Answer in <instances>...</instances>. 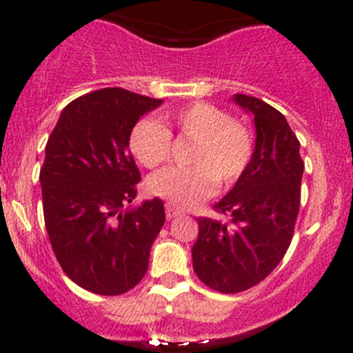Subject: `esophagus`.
Returning <instances> with one entry per match:
<instances>
[{
    "mask_svg": "<svg viewBox=\"0 0 353 353\" xmlns=\"http://www.w3.org/2000/svg\"><path fill=\"white\" fill-rule=\"evenodd\" d=\"M181 210L179 208H176V206H172V205H169V203H167L165 205V215H167V219H176V216H179L181 215Z\"/></svg>",
    "mask_w": 353,
    "mask_h": 353,
    "instance_id": "obj_1",
    "label": "esophagus"
}]
</instances>
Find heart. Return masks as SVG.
I'll list each match as a JSON object with an SVG mask.
<instances>
[{
    "mask_svg": "<svg viewBox=\"0 0 353 353\" xmlns=\"http://www.w3.org/2000/svg\"><path fill=\"white\" fill-rule=\"evenodd\" d=\"M191 140L186 167H169L148 179V191L169 205L188 208L213 194L227 191L244 176L254 155V138L241 121L225 109L208 102H194L163 114L162 124L141 119L130 134L134 159L147 169L169 160L172 137Z\"/></svg>",
    "mask_w": 353,
    "mask_h": 353,
    "instance_id": "heart-1",
    "label": "heart"
}]
</instances>
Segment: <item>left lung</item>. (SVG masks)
<instances>
[{
	"label": "left lung",
	"mask_w": 353,
	"mask_h": 353,
	"mask_svg": "<svg viewBox=\"0 0 353 353\" xmlns=\"http://www.w3.org/2000/svg\"><path fill=\"white\" fill-rule=\"evenodd\" d=\"M232 101L254 116V155L215 210L230 222L199 216L193 268L205 285L237 294L258 285L285 256L301 205L304 162L285 116L251 95Z\"/></svg>",
	"instance_id": "obj_1"
}]
</instances>
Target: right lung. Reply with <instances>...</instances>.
<instances>
[{
    "instance_id": "right-lung-1",
    "label": "right lung",
    "mask_w": 353,
    "mask_h": 353,
    "mask_svg": "<svg viewBox=\"0 0 353 353\" xmlns=\"http://www.w3.org/2000/svg\"><path fill=\"white\" fill-rule=\"evenodd\" d=\"M160 104L117 87L90 92L63 109L46 145V230L63 272L94 294L119 295L140 283L165 222L159 198L123 210L141 179L131 130Z\"/></svg>"
}]
</instances>
